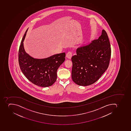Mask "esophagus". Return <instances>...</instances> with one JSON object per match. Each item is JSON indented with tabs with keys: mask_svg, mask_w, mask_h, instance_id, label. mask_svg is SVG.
Here are the masks:
<instances>
[{
	"mask_svg": "<svg viewBox=\"0 0 131 131\" xmlns=\"http://www.w3.org/2000/svg\"><path fill=\"white\" fill-rule=\"evenodd\" d=\"M66 57L68 59H71V57H72V53L71 52H69L67 53L66 55Z\"/></svg>",
	"mask_w": 131,
	"mask_h": 131,
	"instance_id": "esophagus-1",
	"label": "esophagus"
}]
</instances>
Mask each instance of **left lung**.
<instances>
[{
  "label": "left lung",
  "mask_w": 131,
  "mask_h": 131,
  "mask_svg": "<svg viewBox=\"0 0 131 131\" xmlns=\"http://www.w3.org/2000/svg\"><path fill=\"white\" fill-rule=\"evenodd\" d=\"M110 46L107 33L103 29L98 39L77 49V55L71 58L72 78L75 83L87 86L98 80L108 68Z\"/></svg>",
  "instance_id": "1"
}]
</instances>
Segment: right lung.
Returning <instances> with one entry per match:
<instances>
[{"label": "right lung", "mask_w": 131, "mask_h": 131, "mask_svg": "<svg viewBox=\"0 0 131 131\" xmlns=\"http://www.w3.org/2000/svg\"><path fill=\"white\" fill-rule=\"evenodd\" d=\"M28 29L23 37L19 49L18 61L23 74L31 82L47 87L54 84L57 79V70L64 62L66 54H56L48 58L35 59L26 52L23 42Z\"/></svg>", "instance_id": "1"}]
</instances>
